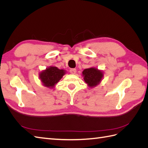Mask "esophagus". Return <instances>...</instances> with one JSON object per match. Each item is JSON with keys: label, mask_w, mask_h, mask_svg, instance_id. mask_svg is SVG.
Wrapping results in <instances>:
<instances>
[{"label": "esophagus", "mask_w": 148, "mask_h": 148, "mask_svg": "<svg viewBox=\"0 0 148 148\" xmlns=\"http://www.w3.org/2000/svg\"><path fill=\"white\" fill-rule=\"evenodd\" d=\"M70 72L71 74H75L76 73H77V70H76L75 69H71L70 70Z\"/></svg>", "instance_id": "obj_1"}]
</instances>
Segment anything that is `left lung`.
<instances>
[{
  "instance_id": "obj_1",
  "label": "left lung",
  "mask_w": 148,
  "mask_h": 148,
  "mask_svg": "<svg viewBox=\"0 0 148 148\" xmlns=\"http://www.w3.org/2000/svg\"><path fill=\"white\" fill-rule=\"evenodd\" d=\"M82 74L85 83H87L88 86L90 88L95 87L99 84L104 77L102 71L94 67L84 69Z\"/></svg>"
}]
</instances>
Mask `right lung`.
<instances>
[{"label":"right lung","instance_id":"obj_1","mask_svg":"<svg viewBox=\"0 0 148 148\" xmlns=\"http://www.w3.org/2000/svg\"><path fill=\"white\" fill-rule=\"evenodd\" d=\"M65 74V70L51 66L39 73V78L44 86L53 88Z\"/></svg>","mask_w":148,"mask_h":148}]
</instances>
